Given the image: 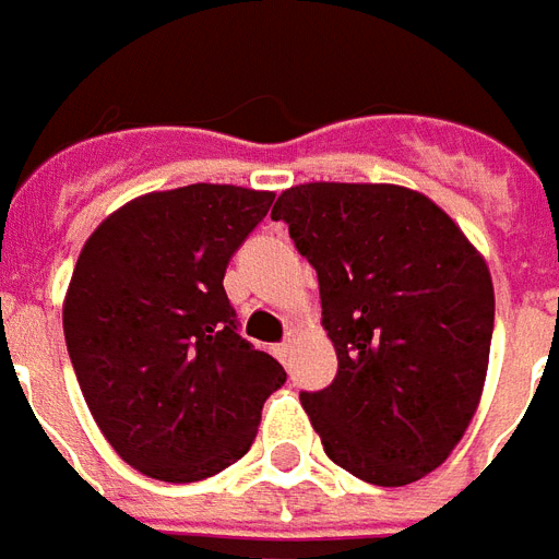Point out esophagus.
Instances as JSON below:
<instances>
[{
	"mask_svg": "<svg viewBox=\"0 0 559 559\" xmlns=\"http://www.w3.org/2000/svg\"><path fill=\"white\" fill-rule=\"evenodd\" d=\"M273 355H276L280 361L286 364L288 355H292V340H286V343H276V346H273Z\"/></svg>",
	"mask_w": 559,
	"mask_h": 559,
	"instance_id": "1",
	"label": "esophagus"
}]
</instances>
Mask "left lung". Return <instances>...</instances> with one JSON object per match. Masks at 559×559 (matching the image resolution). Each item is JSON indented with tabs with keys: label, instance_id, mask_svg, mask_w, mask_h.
<instances>
[{
	"label": "left lung",
	"instance_id": "8db88e82",
	"mask_svg": "<svg viewBox=\"0 0 559 559\" xmlns=\"http://www.w3.org/2000/svg\"><path fill=\"white\" fill-rule=\"evenodd\" d=\"M319 273L336 376L300 394L324 454L400 488L445 463L478 409L493 334L485 255L430 198L394 183H300L276 198Z\"/></svg>",
	"mask_w": 559,
	"mask_h": 559
}]
</instances>
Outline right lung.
Segmentation results:
<instances>
[{"mask_svg": "<svg viewBox=\"0 0 559 559\" xmlns=\"http://www.w3.org/2000/svg\"><path fill=\"white\" fill-rule=\"evenodd\" d=\"M273 192H146L86 237L62 328L83 400L114 451L159 481H201L252 445L283 364L237 334L228 261Z\"/></svg>", "mask_w": 559, "mask_h": 559, "instance_id": "1", "label": "right lung"}]
</instances>
